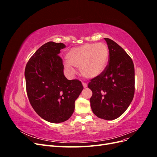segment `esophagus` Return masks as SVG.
Wrapping results in <instances>:
<instances>
[{"label": "esophagus", "instance_id": "1", "mask_svg": "<svg viewBox=\"0 0 157 157\" xmlns=\"http://www.w3.org/2000/svg\"><path fill=\"white\" fill-rule=\"evenodd\" d=\"M82 85H83V87L84 88H86L88 86V84L86 83H85V82H83Z\"/></svg>", "mask_w": 157, "mask_h": 157}]
</instances>
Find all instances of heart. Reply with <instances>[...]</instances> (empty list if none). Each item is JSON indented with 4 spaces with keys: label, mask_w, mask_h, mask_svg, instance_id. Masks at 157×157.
Returning a JSON list of instances; mask_svg holds the SVG:
<instances>
[{
    "label": "heart",
    "mask_w": 157,
    "mask_h": 157,
    "mask_svg": "<svg viewBox=\"0 0 157 157\" xmlns=\"http://www.w3.org/2000/svg\"><path fill=\"white\" fill-rule=\"evenodd\" d=\"M109 52L104 43H88L71 48L66 54V69L73 71L71 66L80 68L84 77L93 78L100 75L105 69Z\"/></svg>",
    "instance_id": "obj_1"
}]
</instances>
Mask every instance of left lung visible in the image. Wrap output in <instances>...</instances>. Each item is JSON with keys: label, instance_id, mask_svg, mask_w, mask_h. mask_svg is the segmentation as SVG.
<instances>
[{"label": "left lung", "instance_id": "left-lung-1", "mask_svg": "<svg viewBox=\"0 0 157 157\" xmlns=\"http://www.w3.org/2000/svg\"><path fill=\"white\" fill-rule=\"evenodd\" d=\"M109 52V64L103 72L91 80L90 106L95 115L105 120L121 116L134 96L135 71L132 59L115 41L105 38Z\"/></svg>", "mask_w": 157, "mask_h": 157}]
</instances>
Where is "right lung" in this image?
I'll use <instances>...</instances> for the list:
<instances>
[{
    "mask_svg": "<svg viewBox=\"0 0 157 157\" xmlns=\"http://www.w3.org/2000/svg\"><path fill=\"white\" fill-rule=\"evenodd\" d=\"M64 48L63 43L47 42L31 56L25 69L31 105L41 118L52 123L69 119L74 112L75 100L83 90L78 80L65 77L63 60L58 56Z\"/></svg>",
    "mask_w": 157,
    "mask_h": 157,
    "instance_id": "right-lung-1",
    "label": "right lung"
}]
</instances>
